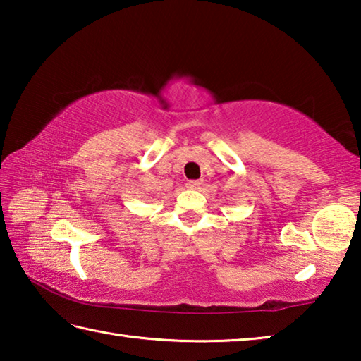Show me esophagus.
Returning <instances> with one entry per match:
<instances>
[{
	"label": "esophagus",
	"instance_id": "34e87169",
	"mask_svg": "<svg viewBox=\"0 0 361 361\" xmlns=\"http://www.w3.org/2000/svg\"><path fill=\"white\" fill-rule=\"evenodd\" d=\"M200 185H202V181H200V180H189L186 183V188L188 189H199Z\"/></svg>",
	"mask_w": 361,
	"mask_h": 361
}]
</instances>
